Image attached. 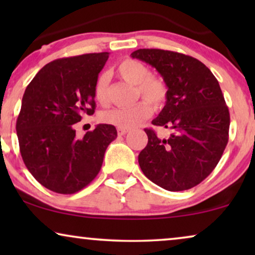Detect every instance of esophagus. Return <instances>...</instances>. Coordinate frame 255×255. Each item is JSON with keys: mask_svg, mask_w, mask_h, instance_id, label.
<instances>
[{"mask_svg": "<svg viewBox=\"0 0 255 255\" xmlns=\"http://www.w3.org/2000/svg\"><path fill=\"white\" fill-rule=\"evenodd\" d=\"M128 132V128H117V133L120 134V135H124V134H127Z\"/></svg>", "mask_w": 255, "mask_h": 255, "instance_id": "34e87169", "label": "esophagus"}]
</instances>
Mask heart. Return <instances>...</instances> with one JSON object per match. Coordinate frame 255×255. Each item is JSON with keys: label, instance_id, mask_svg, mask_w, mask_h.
Here are the masks:
<instances>
[{"label": "heart", "instance_id": "b5f03b06", "mask_svg": "<svg viewBox=\"0 0 255 255\" xmlns=\"http://www.w3.org/2000/svg\"><path fill=\"white\" fill-rule=\"evenodd\" d=\"M116 74L123 81L134 86L135 97H141L145 101L135 103L128 108H115L103 111L100 115V120L103 123L114 125L117 128H133L152 114V108L158 109L165 103L168 94L165 81L158 76L151 75V69L142 61L135 59H125L116 67ZM94 96L100 106L106 107L109 103V92H108V75L100 74L97 76L94 86ZM147 100L148 104L145 102Z\"/></svg>", "mask_w": 255, "mask_h": 255}]
</instances>
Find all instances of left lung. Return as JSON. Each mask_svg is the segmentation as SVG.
Here are the masks:
<instances>
[{
  "instance_id": "left-lung-1",
  "label": "left lung",
  "mask_w": 255,
  "mask_h": 255,
  "mask_svg": "<svg viewBox=\"0 0 255 255\" xmlns=\"http://www.w3.org/2000/svg\"><path fill=\"white\" fill-rule=\"evenodd\" d=\"M131 57L162 76L167 101L152 124L172 131L159 138L145 128L148 142L139 153V166L163 189H190L215 169L229 141L230 113L217 79L203 62L177 52L140 48Z\"/></svg>"
}]
</instances>
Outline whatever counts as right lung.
Returning a JSON list of instances; mask_svg holds the SVG:
<instances>
[{"mask_svg":"<svg viewBox=\"0 0 255 255\" xmlns=\"http://www.w3.org/2000/svg\"><path fill=\"white\" fill-rule=\"evenodd\" d=\"M108 52L62 58L45 65L26 87L16 123L19 151L34 179L58 194H74L92 182L106 149L117 137L99 124L82 139L74 125L95 111L94 86Z\"/></svg>","mask_w":255,"mask_h":255,"instance_id":"1","label":"right lung"}]
</instances>
